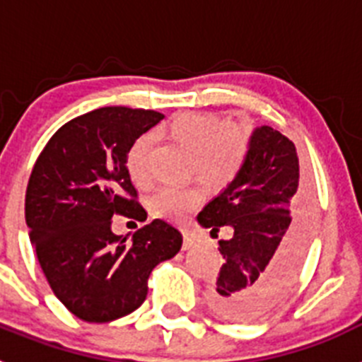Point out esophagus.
I'll return each mask as SVG.
<instances>
[{
    "label": "esophagus",
    "instance_id": "esophagus-1",
    "mask_svg": "<svg viewBox=\"0 0 362 362\" xmlns=\"http://www.w3.org/2000/svg\"><path fill=\"white\" fill-rule=\"evenodd\" d=\"M196 245V239L192 238V235H188V233H185V241H183V250H190L192 246Z\"/></svg>",
    "mask_w": 362,
    "mask_h": 362
}]
</instances>
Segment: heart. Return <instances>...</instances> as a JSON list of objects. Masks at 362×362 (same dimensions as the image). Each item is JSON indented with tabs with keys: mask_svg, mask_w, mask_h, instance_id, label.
Here are the masks:
<instances>
[{
	"mask_svg": "<svg viewBox=\"0 0 362 362\" xmlns=\"http://www.w3.org/2000/svg\"><path fill=\"white\" fill-rule=\"evenodd\" d=\"M172 143L192 153V168L209 187L228 185L245 165L250 152L252 134L245 124H230L223 129V121L206 112H179L163 127ZM152 137L139 136L127 153V170L137 187L152 183L148 156ZM203 201V192L196 187L158 190L150 199V209L165 219H185Z\"/></svg>",
	"mask_w": 362,
	"mask_h": 362,
	"instance_id": "b5f03b06",
	"label": "heart"
}]
</instances>
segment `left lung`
I'll list each match as a JSON object with an SVG mask.
<instances>
[{"label": "left lung", "mask_w": 362, "mask_h": 362, "mask_svg": "<svg viewBox=\"0 0 362 362\" xmlns=\"http://www.w3.org/2000/svg\"><path fill=\"white\" fill-rule=\"evenodd\" d=\"M312 194L299 177L296 145L272 127L252 132L250 152L232 183L199 212L197 221L217 235L225 259L209 293L217 315L250 322L270 312L288 292L305 259Z\"/></svg>", "instance_id": "1"}]
</instances>
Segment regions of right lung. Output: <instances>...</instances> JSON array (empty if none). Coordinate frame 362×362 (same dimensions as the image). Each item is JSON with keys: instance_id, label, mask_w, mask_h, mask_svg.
Here are the masks:
<instances>
[{"instance_id": "add662e5", "label": "right lung", "mask_w": 362, "mask_h": 362, "mask_svg": "<svg viewBox=\"0 0 362 362\" xmlns=\"http://www.w3.org/2000/svg\"><path fill=\"white\" fill-rule=\"evenodd\" d=\"M163 117L129 107L74 117L50 137L32 168L25 196L30 243L52 292L86 322L116 321L139 308L150 272L183 245L181 232L163 219L137 230L130 243L112 232L117 214L146 219L127 153Z\"/></svg>"}]
</instances>
